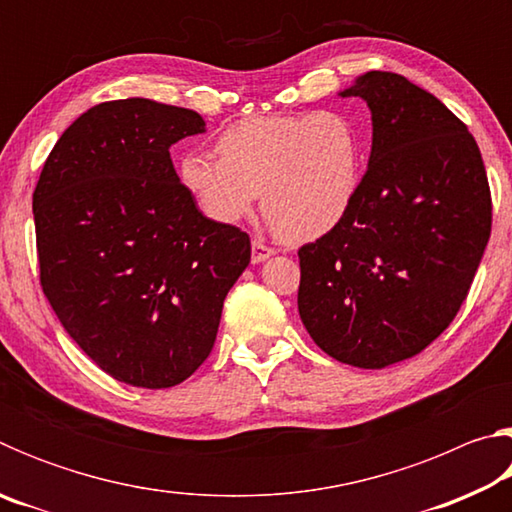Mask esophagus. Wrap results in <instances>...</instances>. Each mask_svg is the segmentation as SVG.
<instances>
[{
    "instance_id": "34e87169",
    "label": "esophagus",
    "mask_w": 512,
    "mask_h": 512,
    "mask_svg": "<svg viewBox=\"0 0 512 512\" xmlns=\"http://www.w3.org/2000/svg\"><path fill=\"white\" fill-rule=\"evenodd\" d=\"M273 253H275V250H273L271 246H266L264 241L255 239V241H253V250H250V259H253V264H262V262H266V259L271 257Z\"/></svg>"
}]
</instances>
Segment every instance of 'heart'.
Instances as JSON below:
<instances>
[{
	"label": "heart",
	"mask_w": 512,
	"mask_h": 512,
	"mask_svg": "<svg viewBox=\"0 0 512 512\" xmlns=\"http://www.w3.org/2000/svg\"><path fill=\"white\" fill-rule=\"evenodd\" d=\"M216 153L189 151L178 180L216 223H239L262 194L264 216L291 244L332 232L357 201L363 137L336 110L239 119L216 137Z\"/></svg>",
	"instance_id": "obj_1"
}]
</instances>
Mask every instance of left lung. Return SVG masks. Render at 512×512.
Listing matches in <instances>:
<instances>
[{"label":"left lung","mask_w":512,"mask_h":512,"mask_svg":"<svg viewBox=\"0 0 512 512\" xmlns=\"http://www.w3.org/2000/svg\"><path fill=\"white\" fill-rule=\"evenodd\" d=\"M339 97L368 103L370 160L350 214L298 250V311L329 357L377 370L452 323L488 246L492 201L479 146L433 94L366 72Z\"/></svg>","instance_id":"8db88e82"}]
</instances>
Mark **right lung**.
<instances>
[{
  "instance_id": "add662e5",
  "label": "right lung",
  "mask_w": 512,
  "mask_h": 512,
  "mask_svg": "<svg viewBox=\"0 0 512 512\" xmlns=\"http://www.w3.org/2000/svg\"><path fill=\"white\" fill-rule=\"evenodd\" d=\"M205 133L151 99L90 108L60 135L33 192L40 284L79 348L124 384L169 388L210 357L250 239L203 216L171 144Z\"/></svg>"
}]
</instances>
